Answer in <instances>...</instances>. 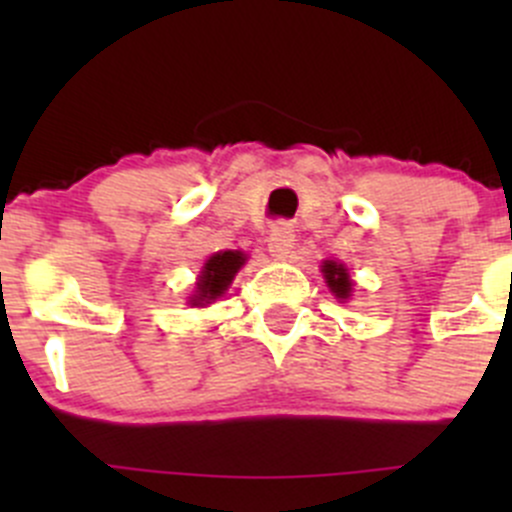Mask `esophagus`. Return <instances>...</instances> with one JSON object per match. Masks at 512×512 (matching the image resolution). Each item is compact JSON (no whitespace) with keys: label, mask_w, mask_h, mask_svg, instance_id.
Instances as JSON below:
<instances>
[{"label":"esophagus","mask_w":512,"mask_h":512,"mask_svg":"<svg viewBox=\"0 0 512 512\" xmlns=\"http://www.w3.org/2000/svg\"><path fill=\"white\" fill-rule=\"evenodd\" d=\"M267 245H270L275 260H287L294 247V227L289 223H277L272 227L270 237H267Z\"/></svg>","instance_id":"1"}]
</instances>
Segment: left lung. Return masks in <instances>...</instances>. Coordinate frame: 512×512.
<instances>
[{"mask_svg": "<svg viewBox=\"0 0 512 512\" xmlns=\"http://www.w3.org/2000/svg\"><path fill=\"white\" fill-rule=\"evenodd\" d=\"M322 272L329 289H332L339 299H347L349 292H352V282H349V272L344 270V265H337V262L327 260L322 265Z\"/></svg>", "mask_w": 512, "mask_h": 512, "instance_id": "left-lung-1", "label": "left lung"}]
</instances>
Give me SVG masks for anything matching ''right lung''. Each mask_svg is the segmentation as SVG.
Instances as JSON below:
<instances>
[{
  "mask_svg": "<svg viewBox=\"0 0 512 512\" xmlns=\"http://www.w3.org/2000/svg\"><path fill=\"white\" fill-rule=\"evenodd\" d=\"M242 262H245V255L235 250L218 252V255L210 257L203 267V275H200L198 294L193 297V304H205L210 299H218L232 282L235 272L242 267Z\"/></svg>",
  "mask_w": 512,
  "mask_h": 512,
  "instance_id": "right-lung-1",
  "label": "right lung"
}]
</instances>
